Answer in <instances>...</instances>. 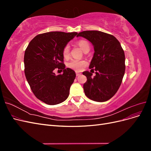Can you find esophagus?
<instances>
[{
  "label": "esophagus",
  "mask_w": 151,
  "mask_h": 151,
  "mask_svg": "<svg viewBox=\"0 0 151 151\" xmlns=\"http://www.w3.org/2000/svg\"><path fill=\"white\" fill-rule=\"evenodd\" d=\"M76 76H80L81 74V73H79V72H76Z\"/></svg>",
  "instance_id": "34e87169"
}]
</instances>
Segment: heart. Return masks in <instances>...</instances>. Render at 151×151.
Listing matches in <instances>:
<instances>
[{
  "label": "heart",
  "instance_id": "b5f03b06",
  "mask_svg": "<svg viewBox=\"0 0 151 151\" xmlns=\"http://www.w3.org/2000/svg\"><path fill=\"white\" fill-rule=\"evenodd\" d=\"M77 45L79 47L84 51L85 50L89 48V44L84 40H81L78 42ZM62 55L65 58H67L70 55V47L68 45H65L62 50ZM87 65V62L83 60H77V59H73L71 61L68 63L67 66L75 71L79 72L83 69V68Z\"/></svg>",
  "mask_w": 151,
  "mask_h": 151
}]
</instances>
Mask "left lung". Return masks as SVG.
I'll list each match as a JSON object with an SVG mask.
<instances>
[{"label": "left lung", "instance_id": "1", "mask_svg": "<svg viewBox=\"0 0 151 151\" xmlns=\"http://www.w3.org/2000/svg\"><path fill=\"white\" fill-rule=\"evenodd\" d=\"M88 40L94 46V53L89 71L83 74L87 77L83 88L86 96L94 101L104 102L116 94L125 74V53L115 36L102 31H84L77 35ZM94 68V69H93Z\"/></svg>", "mask_w": 151, "mask_h": 151}]
</instances>
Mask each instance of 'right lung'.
I'll list each match as a JSON object with an SVG mask.
<instances>
[{
  "label": "right lung",
  "mask_w": 151,
  "mask_h": 151,
  "mask_svg": "<svg viewBox=\"0 0 151 151\" xmlns=\"http://www.w3.org/2000/svg\"><path fill=\"white\" fill-rule=\"evenodd\" d=\"M76 32L52 31L40 34L27 47L24 57V74L32 92L40 101L49 105L64 101L69 95L76 78L75 72L65 68L62 50ZM55 68L63 70L56 76Z\"/></svg>",
  "instance_id": "add662e5"
}]
</instances>
